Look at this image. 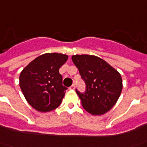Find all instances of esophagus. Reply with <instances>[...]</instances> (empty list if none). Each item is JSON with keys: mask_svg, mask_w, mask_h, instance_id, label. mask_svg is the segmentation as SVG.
<instances>
[{"mask_svg": "<svg viewBox=\"0 0 147 147\" xmlns=\"http://www.w3.org/2000/svg\"><path fill=\"white\" fill-rule=\"evenodd\" d=\"M75 88H76V85H75V84H72L70 88H69V89H70V90H75Z\"/></svg>", "mask_w": 147, "mask_h": 147, "instance_id": "34e87169", "label": "esophagus"}]
</instances>
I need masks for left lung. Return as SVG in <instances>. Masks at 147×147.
<instances>
[{
  "instance_id": "obj_1",
  "label": "left lung",
  "mask_w": 147,
  "mask_h": 147,
  "mask_svg": "<svg viewBox=\"0 0 147 147\" xmlns=\"http://www.w3.org/2000/svg\"><path fill=\"white\" fill-rule=\"evenodd\" d=\"M71 59L86 83L85 93L76 90L83 107L93 115H101L109 111L123 90L119 72L96 56L74 55Z\"/></svg>"
}]
</instances>
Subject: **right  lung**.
Returning a JSON list of instances; mask_svg holds the SVG:
<instances>
[{
	"instance_id": "add662e5",
	"label": "right lung",
	"mask_w": 147,
	"mask_h": 147,
	"mask_svg": "<svg viewBox=\"0 0 147 147\" xmlns=\"http://www.w3.org/2000/svg\"><path fill=\"white\" fill-rule=\"evenodd\" d=\"M67 58L62 53H45L31 61L20 72V88L35 110L49 112L60 105L67 88L62 85L59 70Z\"/></svg>"
}]
</instances>
